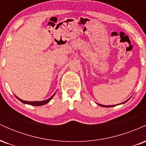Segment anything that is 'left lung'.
Listing matches in <instances>:
<instances>
[{
    "label": "left lung",
    "mask_w": 146,
    "mask_h": 146,
    "mask_svg": "<svg viewBox=\"0 0 146 146\" xmlns=\"http://www.w3.org/2000/svg\"><path fill=\"white\" fill-rule=\"evenodd\" d=\"M127 101H128V100H127ZM127 101H125V102H126ZM125 102H123V103H125ZM98 105H100V106H103V107H113V106H104V105H102V104H98Z\"/></svg>",
    "instance_id": "left-lung-1"
}]
</instances>
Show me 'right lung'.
<instances>
[{"instance_id": "obj_1", "label": "right lung", "mask_w": 146, "mask_h": 146, "mask_svg": "<svg viewBox=\"0 0 146 146\" xmlns=\"http://www.w3.org/2000/svg\"><path fill=\"white\" fill-rule=\"evenodd\" d=\"M54 95H55V93L53 95H52L51 98H48V100H44V101H40V102H27V101H24V100H21V99H20V98H17V97H16H16L18 99V100H20V101H21V102H23V103L27 104H29V105H31V106H42V105H44V104H47L48 102H49L52 98H53V97L54 96Z\"/></svg>"}]
</instances>
